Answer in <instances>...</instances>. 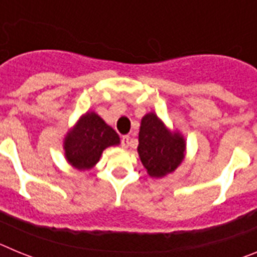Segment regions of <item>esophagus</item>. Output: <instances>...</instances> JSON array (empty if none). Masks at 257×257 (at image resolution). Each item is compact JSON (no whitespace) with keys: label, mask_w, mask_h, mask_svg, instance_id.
<instances>
[{"label":"esophagus","mask_w":257,"mask_h":257,"mask_svg":"<svg viewBox=\"0 0 257 257\" xmlns=\"http://www.w3.org/2000/svg\"><path fill=\"white\" fill-rule=\"evenodd\" d=\"M121 144H122V147H123V148H128V145H130V136H128V135L122 136Z\"/></svg>","instance_id":"1"}]
</instances>
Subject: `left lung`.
I'll list each match as a JSON object with an SVG mask.
<instances>
[{"label": "left lung", "mask_w": 257, "mask_h": 257, "mask_svg": "<svg viewBox=\"0 0 257 257\" xmlns=\"http://www.w3.org/2000/svg\"><path fill=\"white\" fill-rule=\"evenodd\" d=\"M187 143L183 135L169 130L156 113L142 118L138 153L152 178H163L178 169L185 156Z\"/></svg>", "instance_id": "left-lung-1"}]
</instances>
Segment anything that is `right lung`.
Masks as SVG:
<instances>
[{"label": "right lung", "mask_w": 257, "mask_h": 257, "mask_svg": "<svg viewBox=\"0 0 257 257\" xmlns=\"http://www.w3.org/2000/svg\"><path fill=\"white\" fill-rule=\"evenodd\" d=\"M119 144V136L95 112H87L64 139V154L74 169L85 171L92 169L105 148Z\"/></svg>", "instance_id": "1"}]
</instances>
